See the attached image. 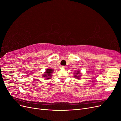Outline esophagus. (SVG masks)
Returning a JSON list of instances; mask_svg holds the SVG:
<instances>
[{"mask_svg": "<svg viewBox=\"0 0 121 121\" xmlns=\"http://www.w3.org/2000/svg\"><path fill=\"white\" fill-rule=\"evenodd\" d=\"M61 67H62V68H64V69L67 68V67H66V66H65V65H63V66H61Z\"/></svg>", "mask_w": 121, "mask_h": 121, "instance_id": "34e87169", "label": "esophagus"}]
</instances>
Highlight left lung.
<instances>
[{
	"label": "left lung",
	"instance_id": "8db88e82",
	"mask_svg": "<svg viewBox=\"0 0 121 121\" xmlns=\"http://www.w3.org/2000/svg\"><path fill=\"white\" fill-rule=\"evenodd\" d=\"M75 77L76 78H80V71H78L77 73H76V75H75Z\"/></svg>",
	"mask_w": 121,
	"mask_h": 121
}]
</instances>
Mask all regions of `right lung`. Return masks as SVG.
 <instances>
[{"instance_id":"obj_1","label":"right lung","mask_w":121,"mask_h":121,"mask_svg":"<svg viewBox=\"0 0 121 121\" xmlns=\"http://www.w3.org/2000/svg\"><path fill=\"white\" fill-rule=\"evenodd\" d=\"M53 72V69H47V70L46 71L45 74H44L43 77H45L44 78H46V79H50V77L52 76V74Z\"/></svg>"}]
</instances>
